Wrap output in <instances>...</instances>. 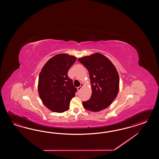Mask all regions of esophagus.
I'll list each match as a JSON object with an SVG mask.
<instances>
[{
  "mask_svg": "<svg viewBox=\"0 0 159 159\" xmlns=\"http://www.w3.org/2000/svg\"><path fill=\"white\" fill-rule=\"evenodd\" d=\"M83 86H84V84H83V83H82V84H81V85H80V86L78 87H77V90H78V91H80V90H81V89H82V87Z\"/></svg>",
  "mask_w": 159,
  "mask_h": 159,
  "instance_id": "1",
  "label": "esophagus"
}]
</instances>
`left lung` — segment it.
I'll return each mask as SVG.
<instances>
[{"label": "left lung", "instance_id": "obj_1", "mask_svg": "<svg viewBox=\"0 0 159 159\" xmlns=\"http://www.w3.org/2000/svg\"><path fill=\"white\" fill-rule=\"evenodd\" d=\"M89 73L92 93L90 98L83 102L85 109L98 112L110 106L120 89V77L111 61L100 53L79 58Z\"/></svg>", "mask_w": 159, "mask_h": 159}]
</instances>
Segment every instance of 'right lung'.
<instances>
[{
	"label": "right lung",
	"mask_w": 159,
	"mask_h": 159,
	"mask_svg": "<svg viewBox=\"0 0 159 159\" xmlns=\"http://www.w3.org/2000/svg\"><path fill=\"white\" fill-rule=\"evenodd\" d=\"M76 57L67 53H59L49 59L39 73V96L49 110L62 113L69 110L70 101L77 91L68 77L70 67Z\"/></svg>",
	"instance_id": "add662e5"
}]
</instances>
